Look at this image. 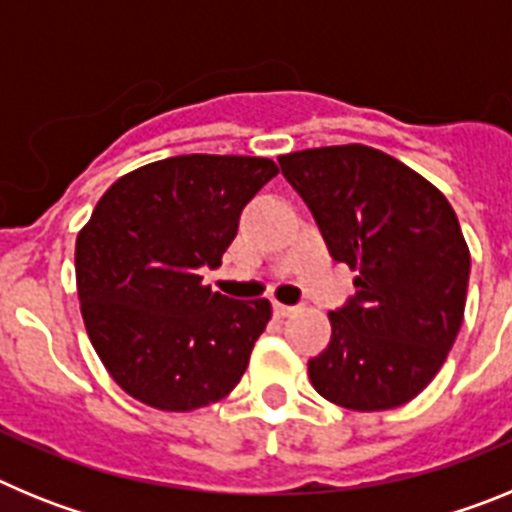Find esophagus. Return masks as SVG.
<instances>
[{"mask_svg": "<svg viewBox=\"0 0 512 512\" xmlns=\"http://www.w3.org/2000/svg\"><path fill=\"white\" fill-rule=\"evenodd\" d=\"M271 307H274V315H277V318H289L292 312H297L295 305H282V302H274Z\"/></svg>", "mask_w": 512, "mask_h": 512, "instance_id": "esophagus-1", "label": "esophagus"}]
</instances>
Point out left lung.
<instances>
[{
  "mask_svg": "<svg viewBox=\"0 0 512 512\" xmlns=\"http://www.w3.org/2000/svg\"><path fill=\"white\" fill-rule=\"evenodd\" d=\"M330 256L359 271L356 295L330 312L328 348L307 361L312 387L341 408L390 410L428 387L456 341L469 248L449 200L369 146L279 156Z\"/></svg>",
  "mask_w": 512,
  "mask_h": 512,
  "instance_id": "1",
  "label": "left lung"
}]
</instances>
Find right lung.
Instances as JSON below:
<instances>
[{
	"mask_svg": "<svg viewBox=\"0 0 512 512\" xmlns=\"http://www.w3.org/2000/svg\"><path fill=\"white\" fill-rule=\"evenodd\" d=\"M279 174L271 158L174 156L122 176L76 238V287L89 341L122 390L184 413L241 382L269 300L202 284L248 202Z\"/></svg>",
	"mask_w": 512,
	"mask_h": 512,
	"instance_id": "add662e5",
	"label": "right lung"
}]
</instances>
